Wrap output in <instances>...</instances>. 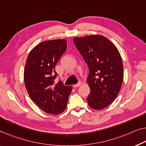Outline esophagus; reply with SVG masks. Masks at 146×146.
Segmentation results:
<instances>
[{"label": "esophagus", "mask_w": 146, "mask_h": 146, "mask_svg": "<svg viewBox=\"0 0 146 146\" xmlns=\"http://www.w3.org/2000/svg\"><path fill=\"white\" fill-rule=\"evenodd\" d=\"M80 84H81V82H79L77 84H74L73 87H74V88H77V87H79V86H80Z\"/></svg>", "instance_id": "esophagus-1"}]
</instances>
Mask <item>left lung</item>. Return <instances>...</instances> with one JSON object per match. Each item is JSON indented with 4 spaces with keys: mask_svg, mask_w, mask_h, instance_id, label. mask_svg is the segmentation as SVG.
<instances>
[{
    "mask_svg": "<svg viewBox=\"0 0 146 146\" xmlns=\"http://www.w3.org/2000/svg\"><path fill=\"white\" fill-rule=\"evenodd\" d=\"M73 42L89 68V106L96 110L107 108L116 98L123 83L120 53L110 40L98 35L76 37Z\"/></svg>",
    "mask_w": 146,
    "mask_h": 146,
    "instance_id": "obj_1",
    "label": "left lung"
}]
</instances>
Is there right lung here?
I'll use <instances>...</instances> for the list:
<instances>
[{
    "instance_id": "right-lung-1",
    "label": "right lung",
    "mask_w": 146,
    "mask_h": 146,
    "mask_svg": "<svg viewBox=\"0 0 146 146\" xmlns=\"http://www.w3.org/2000/svg\"><path fill=\"white\" fill-rule=\"evenodd\" d=\"M67 49L65 39L44 41L32 49L24 70V82L31 100L50 114H60L66 110L71 86L59 82L54 86L58 73L55 67Z\"/></svg>"
}]
</instances>
